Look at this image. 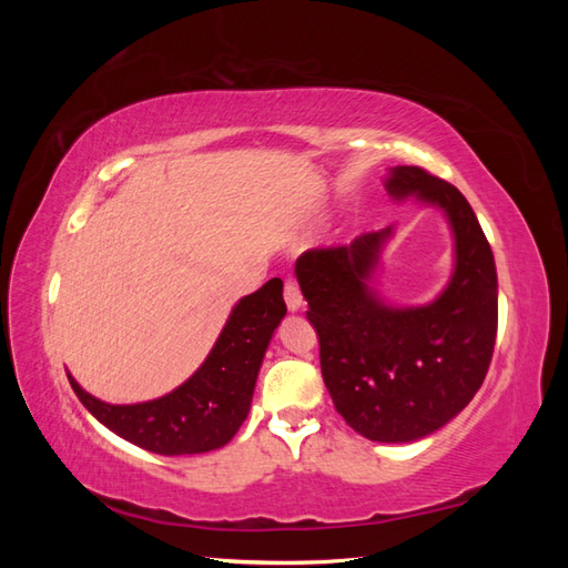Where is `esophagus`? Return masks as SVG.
Segmentation results:
<instances>
[{"mask_svg":"<svg viewBox=\"0 0 568 568\" xmlns=\"http://www.w3.org/2000/svg\"><path fill=\"white\" fill-rule=\"evenodd\" d=\"M284 301H286V307H288L291 313L301 311L303 296H301V288H298L296 280H286V282H284Z\"/></svg>","mask_w":568,"mask_h":568,"instance_id":"1","label":"esophagus"}]
</instances>
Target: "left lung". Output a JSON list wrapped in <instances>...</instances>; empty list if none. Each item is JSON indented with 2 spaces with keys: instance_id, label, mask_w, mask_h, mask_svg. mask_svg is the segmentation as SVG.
<instances>
[{
  "instance_id": "obj_1",
  "label": "left lung",
  "mask_w": 568,
  "mask_h": 568,
  "mask_svg": "<svg viewBox=\"0 0 568 568\" xmlns=\"http://www.w3.org/2000/svg\"><path fill=\"white\" fill-rule=\"evenodd\" d=\"M386 192L395 201L415 196L450 222L455 270L436 301L395 307L376 294L372 274L393 227L357 236L351 246L305 251L296 277L338 415L369 440L409 443L457 417L484 384L497 334V272L457 186L398 165Z\"/></svg>"
}]
</instances>
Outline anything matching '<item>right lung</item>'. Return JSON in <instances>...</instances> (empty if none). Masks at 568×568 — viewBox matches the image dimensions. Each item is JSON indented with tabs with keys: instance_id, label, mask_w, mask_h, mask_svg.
I'll list each match as a JSON object with an SVG mask.
<instances>
[{
	"instance_id": "obj_1",
	"label": "right lung",
	"mask_w": 568,
	"mask_h": 568,
	"mask_svg": "<svg viewBox=\"0 0 568 568\" xmlns=\"http://www.w3.org/2000/svg\"><path fill=\"white\" fill-rule=\"evenodd\" d=\"M284 315L282 282L270 280L234 305L203 365L156 400L111 405L82 390L71 374L68 382L101 424L149 453H211L230 443L248 417L257 372Z\"/></svg>"
}]
</instances>
